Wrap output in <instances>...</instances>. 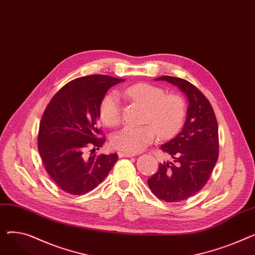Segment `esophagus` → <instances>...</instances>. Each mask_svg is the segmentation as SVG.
Masks as SVG:
<instances>
[{"mask_svg":"<svg viewBox=\"0 0 255 255\" xmlns=\"http://www.w3.org/2000/svg\"><path fill=\"white\" fill-rule=\"evenodd\" d=\"M118 155H119L120 158H122V157H129L130 158V157L135 156V154H130V153H125V152H119Z\"/></svg>","mask_w":255,"mask_h":255,"instance_id":"obj_1","label":"esophagus"}]
</instances>
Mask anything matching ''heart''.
Wrapping results in <instances>:
<instances>
[{"instance_id": "1", "label": "heart", "mask_w": 255, "mask_h": 255, "mask_svg": "<svg viewBox=\"0 0 255 255\" xmlns=\"http://www.w3.org/2000/svg\"><path fill=\"white\" fill-rule=\"evenodd\" d=\"M124 98L145 106L142 126H126L116 132L111 142L115 149L136 154L151 144L157 133L161 138L176 135L183 127L187 104L179 94H166L158 86L138 83L120 91ZM100 118L109 127H116L122 120V105L116 93H110L100 102Z\"/></svg>"}]
</instances>
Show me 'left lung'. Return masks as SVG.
Here are the masks:
<instances>
[{"mask_svg":"<svg viewBox=\"0 0 255 255\" xmlns=\"http://www.w3.org/2000/svg\"><path fill=\"white\" fill-rule=\"evenodd\" d=\"M179 87L189 101L183 130L161 150L171 161L160 163L148 180L152 192L166 203H178L202 190L219 156L218 123L210 101L188 80L164 75L156 78Z\"/></svg>","mask_w":255,"mask_h":255,"instance_id":"obj_1","label":"left lung"}]
</instances>
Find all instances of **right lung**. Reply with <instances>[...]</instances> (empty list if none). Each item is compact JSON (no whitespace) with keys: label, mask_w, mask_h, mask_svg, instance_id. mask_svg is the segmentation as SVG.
<instances>
[{"label":"right lung","mask_w":255,"mask_h":255,"mask_svg":"<svg viewBox=\"0 0 255 255\" xmlns=\"http://www.w3.org/2000/svg\"><path fill=\"white\" fill-rule=\"evenodd\" d=\"M122 78L93 74L75 78L51 98L40 121L38 151L45 170L63 191L82 195L106 178L118 161L116 154L84 156L105 141L98 127L99 107L105 93Z\"/></svg>","instance_id":"obj_1"}]
</instances>
